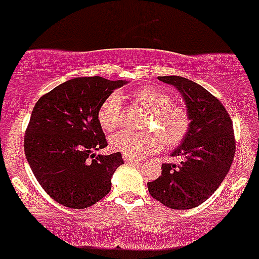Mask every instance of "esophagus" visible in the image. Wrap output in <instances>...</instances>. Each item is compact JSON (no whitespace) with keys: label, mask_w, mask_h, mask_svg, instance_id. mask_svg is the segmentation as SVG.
Listing matches in <instances>:
<instances>
[{"label":"esophagus","mask_w":259,"mask_h":259,"mask_svg":"<svg viewBox=\"0 0 259 259\" xmlns=\"http://www.w3.org/2000/svg\"><path fill=\"white\" fill-rule=\"evenodd\" d=\"M123 161L126 162V164H138V162H141V160H138V159L131 158V156L127 155H123Z\"/></svg>","instance_id":"obj_1"}]
</instances>
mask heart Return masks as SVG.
I'll return each mask as SVG.
<instances>
[{
    "label": "heart",
    "instance_id": "1",
    "mask_svg": "<svg viewBox=\"0 0 259 259\" xmlns=\"http://www.w3.org/2000/svg\"><path fill=\"white\" fill-rule=\"evenodd\" d=\"M131 99L147 110L144 128L153 132L118 131L110 137L112 149L132 158H142L160 149V138L166 147L181 143L191 123L190 114L182 104L175 103L168 93L152 85L136 89L131 94ZM98 121L109 132L117 128L121 122L120 95L112 93L104 99L98 109Z\"/></svg>",
    "mask_w": 259,
    "mask_h": 259
}]
</instances>
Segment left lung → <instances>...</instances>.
<instances>
[{
    "label": "left lung",
    "mask_w": 259,
    "mask_h": 259,
    "mask_svg": "<svg viewBox=\"0 0 259 259\" xmlns=\"http://www.w3.org/2000/svg\"><path fill=\"white\" fill-rule=\"evenodd\" d=\"M176 87L190 114V130L171 155L180 164H162L161 175L148 182L153 198L171 209H191L205 202L230 170L236 149L234 127L219 99L199 84L179 77H159Z\"/></svg>",
    "instance_id": "left-lung-1"
}]
</instances>
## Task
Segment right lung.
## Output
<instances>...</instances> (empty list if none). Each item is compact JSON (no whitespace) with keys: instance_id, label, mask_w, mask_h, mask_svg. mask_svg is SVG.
<instances>
[{"instance_id":"obj_1","label":"right lung","mask_w":259,"mask_h":259,"mask_svg":"<svg viewBox=\"0 0 259 259\" xmlns=\"http://www.w3.org/2000/svg\"><path fill=\"white\" fill-rule=\"evenodd\" d=\"M126 84L103 77H80L60 84L37 100L24 136V153L34 176L60 204L84 209L111 190L123 164L121 153L95 155L107 145L98 109Z\"/></svg>"}]
</instances>
